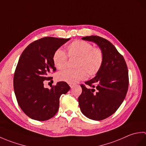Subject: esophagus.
Listing matches in <instances>:
<instances>
[{"instance_id":"1","label":"esophagus","mask_w":146,"mask_h":146,"mask_svg":"<svg viewBox=\"0 0 146 146\" xmlns=\"http://www.w3.org/2000/svg\"><path fill=\"white\" fill-rule=\"evenodd\" d=\"M69 85H70V86L71 87V88H72L74 87V86H75V84H73V83H70Z\"/></svg>"}]
</instances>
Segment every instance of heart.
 <instances>
[{"mask_svg":"<svg viewBox=\"0 0 146 146\" xmlns=\"http://www.w3.org/2000/svg\"><path fill=\"white\" fill-rule=\"evenodd\" d=\"M68 55L70 58H76V69L66 68L57 74V79L69 83H75L85 79L87 75L95 76L103 66L104 55L102 49L94 47L90 42L75 40L67 46ZM68 56L63 49H58L52 56L55 67L61 70L66 66Z\"/></svg>","mask_w":146,"mask_h":146,"instance_id":"obj_1","label":"heart"}]
</instances>
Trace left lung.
Instances as JSON below:
<instances>
[{
	"label": "left lung",
	"instance_id": "obj_1",
	"mask_svg": "<svg viewBox=\"0 0 146 146\" xmlns=\"http://www.w3.org/2000/svg\"><path fill=\"white\" fill-rule=\"evenodd\" d=\"M82 39L96 43L103 51L104 60L96 76L85 83L88 88L81 85L79 106L88 119L102 120L115 112L124 100L129 86L127 66L123 56L108 40L97 36Z\"/></svg>",
	"mask_w": 146,
	"mask_h": 146
}]
</instances>
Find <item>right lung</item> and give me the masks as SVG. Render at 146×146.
I'll list each match as a JSON object with an SVG mask.
<instances>
[{"mask_svg": "<svg viewBox=\"0 0 146 146\" xmlns=\"http://www.w3.org/2000/svg\"><path fill=\"white\" fill-rule=\"evenodd\" d=\"M70 38L46 37L27 46L19 60L14 75V89L17 103L31 119L44 121L58 112L60 98L70 89L64 82H60L49 90L44 87L49 80L51 71H55L52 61L55 51Z\"/></svg>", "mask_w": 146, "mask_h": 146, "instance_id": "obj_1", "label": "right lung"}]
</instances>
